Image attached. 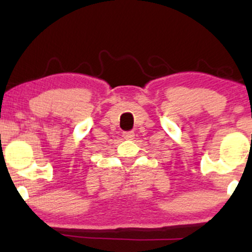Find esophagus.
Instances as JSON below:
<instances>
[{"label":"esophagus","mask_w":252,"mask_h":252,"mask_svg":"<svg viewBox=\"0 0 252 252\" xmlns=\"http://www.w3.org/2000/svg\"><path fill=\"white\" fill-rule=\"evenodd\" d=\"M123 137L126 138V140H132V138L135 137L134 131H126V132H123Z\"/></svg>","instance_id":"obj_1"}]
</instances>
